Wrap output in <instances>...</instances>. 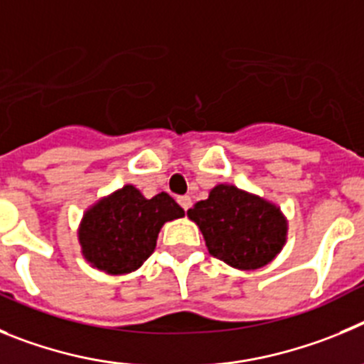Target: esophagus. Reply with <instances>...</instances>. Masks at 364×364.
<instances>
[{
  "mask_svg": "<svg viewBox=\"0 0 364 364\" xmlns=\"http://www.w3.org/2000/svg\"><path fill=\"white\" fill-rule=\"evenodd\" d=\"M178 203L181 205L183 210H188L190 206H192V199H190L188 196H181V198H178Z\"/></svg>",
  "mask_w": 364,
  "mask_h": 364,
  "instance_id": "34e87169",
  "label": "esophagus"
}]
</instances>
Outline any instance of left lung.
<instances>
[{
	"label": "left lung",
	"mask_w": 364,
	"mask_h": 364,
	"mask_svg": "<svg viewBox=\"0 0 364 364\" xmlns=\"http://www.w3.org/2000/svg\"><path fill=\"white\" fill-rule=\"evenodd\" d=\"M208 252L239 270L270 263L287 243L288 221L279 206L234 185H215L208 199L186 212Z\"/></svg>",
	"instance_id": "1"
}]
</instances>
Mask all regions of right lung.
Listing matches in <instances>:
<instances>
[{"label": "right lung", "instance_id": "add662e5", "mask_svg": "<svg viewBox=\"0 0 364 364\" xmlns=\"http://www.w3.org/2000/svg\"><path fill=\"white\" fill-rule=\"evenodd\" d=\"M185 215L166 192L146 199L134 185H125L94 203L80 223L81 254L110 276L137 270L156 248L166 221Z\"/></svg>", "mask_w": 364, "mask_h": 364}]
</instances>
